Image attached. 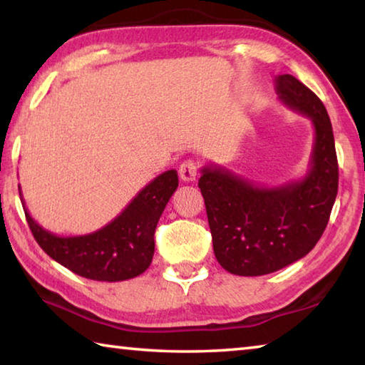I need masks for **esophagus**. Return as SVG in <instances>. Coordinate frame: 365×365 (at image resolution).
I'll list each match as a JSON object with an SVG mask.
<instances>
[{"instance_id":"1","label":"esophagus","mask_w":365,"mask_h":365,"mask_svg":"<svg viewBox=\"0 0 365 365\" xmlns=\"http://www.w3.org/2000/svg\"><path fill=\"white\" fill-rule=\"evenodd\" d=\"M178 174H180V178L183 182H193L197 177V164L195 160H183L180 164V169H178Z\"/></svg>"}]
</instances>
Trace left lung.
Instances as JSON below:
<instances>
[{
	"mask_svg": "<svg viewBox=\"0 0 365 365\" xmlns=\"http://www.w3.org/2000/svg\"><path fill=\"white\" fill-rule=\"evenodd\" d=\"M275 83L279 100L314 125L307 174L280 187H262L209 164L197 182L215 259L233 275L272 274L304 257L322 237L338 193L335 138L324 103L289 73Z\"/></svg>",
	"mask_w": 365,
	"mask_h": 365,
	"instance_id": "1",
	"label": "left lung"
}]
</instances>
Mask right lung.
Returning a JSON list of instances; mask_svg holds the SVG:
<instances>
[{
	"label": "right lung",
	"mask_w": 365,
	"mask_h": 365,
	"mask_svg": "<svg viewBox=\"0 0 365 365\" xmlns=\"http://www.w3.org/2000/svg\"><path fill=\"white\" fill-rule=\"evenodd\" d=\"M177 187V170H165L148 183L114 220L100 230L77 237L48 232L32 219L24 200L22 206L34 238L49 257L85 279L122 282L150 267L154 230ZM19 193L22 196L21 187Z\"/></svg>",
	"instance_id": "add662e5"
}]
</instances>
